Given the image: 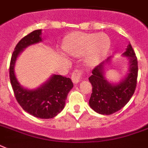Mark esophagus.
Masks as SVG:
<instances>
[{"mask_svg": "<svg viewBox=\"0 0 148 148\" xmlns=\"http://www.w3.org/2000/svg\"><path fill=\"white\" fill-rule=\"evenodd\" d=\"M82 73L83 72L81 71V70L76 69L74 70L73 73L71 74V80L73 81V83L77 84L81 80V77H82Z\"/></svg>", "mask_w": 148, "mask_h": 148, "instance_id": "1", "label": "esophagus"}]
</instances>
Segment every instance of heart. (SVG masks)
I'll use <instances>...</instances> for the list:
<instances>
[{
	"label": "heart",
	"mask_w": 148,
	"mask_h": 148,
	"mask_svg": "<svg viewBox=\"0 0 148 148\" xmlns=\"http://www.w3.org/2000/svg\"><path fill=\"white\" fill-rule=\"evenodd\" d=\"M64 49L74 56L84 54V63L95 67L101 61L110 47V40L103 34H86L76 32L67 38Z\"/></svg>",
	"instance_id": "1"
}]
</instances>
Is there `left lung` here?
<instances>
[{
	"label": "left lung",
	"mask_w": 148,
	"mask_h": 148,
	"mask_svg": "<svg viewBox=\"0 0 148 148\" xmlns=\"http://www.w3.org/2000/svg\"><path fill=\"white\" fill-rule=\"evenodd\" d=\"M129 60L128 73L117 84H112L105 78V65L110 57L94 68L89 81L92 85V93L89 105L100 114L110 115L117 112L126 105L133 96L138 78V59L131 44L123 53Z\"/></svg>",
	"instance_id": "8db88e82"
}]
</instances>
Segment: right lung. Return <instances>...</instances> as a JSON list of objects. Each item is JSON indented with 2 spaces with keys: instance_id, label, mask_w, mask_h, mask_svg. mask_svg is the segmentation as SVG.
Listing matches in <instances>:
<instances>
[{
  "instance_id": "add662e5",
  "label": "right lung",
  "mask_w": 148,
  "mask_h": 148,
  "mask_svg": "<svg viewBox=\"0 0 148 148\" xmlns=\"http://www.w3.org/2000/svg\"><path fill=\"white\" fill-rule=\"evenodd\" d=\"M41 31L36 30L17 43L10 63V80L16 100L30 114L41 119L53 118L64 109L68 93L73 88L71 80L53 74L40 88L29 90L23 88L15 76L14 66L21 52L30 45L41 42Z\"/></svg>"
}]
</instances>
